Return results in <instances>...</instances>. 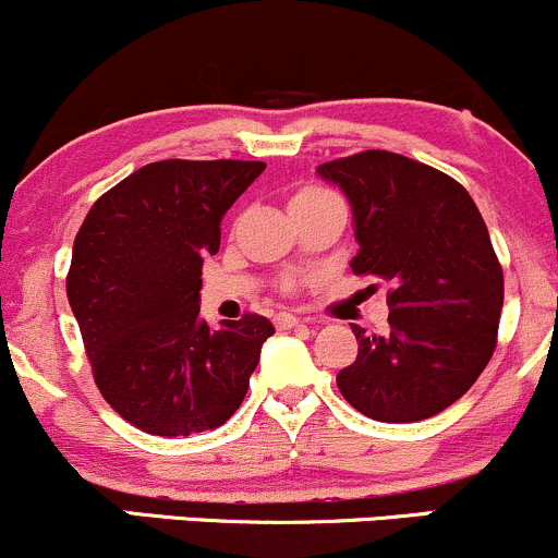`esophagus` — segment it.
I'll return each mask as SVG.
<instances>
[{
  "instance_id": "esophagus-1",
  "label": "esophagus",
  "mask_w": 558,
  "mask_h": 558,
  "mask_svg": "<svg viewBox=\"0 0 558 558\" xmlns=\"http://www.w3.org/2000/svg\"><path fill=\"white\" fill-rule=\"evenodd\" d=\"M299 325H304V323H301L299 317L286 315V312L275 315V328H278V330H291V328H299Z\"/></svg>"
}]
</instances>
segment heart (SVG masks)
<instances>
[{
	"label": "heart",
	"mask_w": 558,
	"mask_h": 558,
	"mask_svg": "<svg viewBox=\"0 0 558 558\" xmlns=\"http://www.w3.org/2000/svg\"><path fill=\"white\" fill-rule=\"evenodd\" d=\"M336 196L330 189H325V185H304V189L296 191V196H293V204L291 207H296V204H310V202H319V198H330Z\"/></svg>",
	"instance_id": "1"
}]
</instances>
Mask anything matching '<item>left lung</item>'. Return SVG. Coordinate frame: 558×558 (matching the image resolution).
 I'll use <instances>...</instances> for the list:
<instances>
[{
	"label": "left lung",
	"instance_id": "obj_1",
	"mask_svg": "<svg viewBox=\"0 0 558 558\" xmlns=\"http://www.w3.org/2000/svg\"><path fill=\"white\" fill-rule=\"evenodd\" d=\"M354 209V275L388 280L386 332L354 330L356 362L336 377L377 422H420L462 399L496 351L504 270L459 181L403 155L367 149L323 162Z\"/></svg>",
	"mask_w": 558,
	"mask_h": 558
}]
</instances>
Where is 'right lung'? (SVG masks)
I'll use <instances>...</instances> for the list:
<instances>
[{
    "instance_id": "obj_1",
    "label": "right lung",
    "mask_w": 558,
    "mask_h": 558,
    "mask_svg": "<svg viewBox=\"0 0 558 558\" xmlns=\"http://www.w3.org/2000/svg\"><path fill=\"white\" fill-rule=\"evenodd\" d=\"M265 162L162 159L112 185L75 235L68 301L99 393L138 430L165 438L226 425L275 328L243 315L198 319L202 265L222 215Z\"/></svg>"
}]
</instances>
